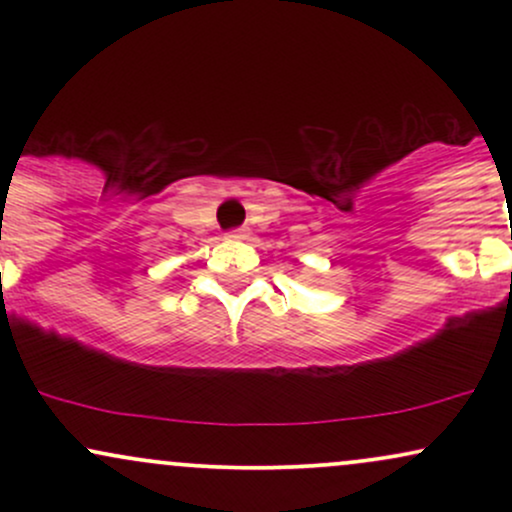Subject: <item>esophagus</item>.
<instances>
[{
  "mask_svg": "<svg viewBox=\"0 0 512 512\" xmlns=\"http://www.w3.org/2000/svg\"><path fill=\"white\" fill-rule=\"evenodd\" d=\"M226 236L233 238V240H243L245 236H248V231H245V228H233V231H228Z\"/></svg>",
  "mask_w": 512,
  "mask_h": 512,
  "instance_id": "obj_1",
  "label": "esophagus"
}]
</instances>
